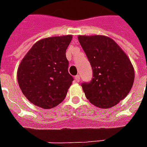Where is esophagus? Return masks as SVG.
Wrapping results in <instances>:
<instances>
[{"label": "esophagus", "instance_id": "34e87169", "mask_svg": "<svg viewBox=\"0 0 147 147\" xmlns=\"http://www.w3.org/2000/svg\"><path fill=\"white\" fill-rule=\"evenodd\" d=\"M75 80H76V81L77 83H79L80 81V76H76L75 77Z\"/></svg>", "mask_w": 147, "mask_h": 147}]
</instances>
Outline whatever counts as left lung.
Segmentation results:
<instances>
[{
  "label": "left lung",
  "instance_id": "left-lung-1",
  "mask_svg": "<svg viewBox=\"0 0 147 147\" xmlns=\"http://www.w3.org/2000/svg\"><path fill=\"white\" fill-rule=\"evenodd\" d=\"M79 42L93 69V79L82 87L90 102L101 109L117 105L131 89L135 71L116 42L105 35H79Z\"/></svg>",
  "mask_w": 147,
  "mask_h": 147
}]
</instances>
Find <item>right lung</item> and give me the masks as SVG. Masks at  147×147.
<instances>
[{"instance_id": "obj_1", "label": "right lung", "mask_w": 147, "mask_h": 147, "mask_svg": "<svg viewBox=\"0 0 147 147\" xmlns=\"http://www.w3.org/2000/svg\"><path fill=\"white\" fill-rule=\"evenodd\" d=\"M72 35L39 40L21 61L17 80L24 96L42 109L56 107L64 101L73 77L68 73L66 49Z\"/></svg>"}]
</instances>
